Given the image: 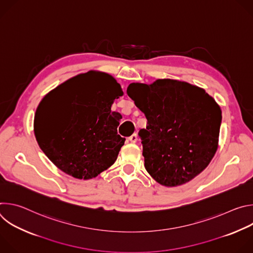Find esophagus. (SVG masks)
<instances>
[{"label":"esophagus","instance_id":"34e87169","mask_svg":"<svg viewBox=\"0 0 253 253\" xmlns=\"http://www.w3.org/2000/svg\"><path fill=\"white\" fill-rule=\"evenodd\" d=\"M128 139H129V141H130V142H132V143H136V142H137V140H138V136H137V134H133V135H131Z\"/></svg>","mask_w":253,"mask_h":253}]
</instances>
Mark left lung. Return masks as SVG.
Wrapping results in <instances>:
<instances>
[{"mask_svg": "<svg viewBox=\"0 0 253 253\" xmlns=\"http://www.w3.org/2000/svg\"><path fill=\"white\" fill-rule=\"evenodd\" d=\"M127 94L147 119L139 137L144 166L154 180L179 186L208 166L218 147L222 116L204 89L159 79L150 85L131 83Z\"/></svg>", "mask_w": 253, "mask_h": 253, "instance_id": "left-lung-1", "label": "left lung"}]
</instances>
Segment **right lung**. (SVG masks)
<instances>
[{"label":"right lung","mask_w":253,"mask_h":253,"mask_svg":"<svg viewBox=\"0 0 253 253\" xmlns=\"http://www.w3.org/2000/svg\"><path fill=\"white\" fill-rule=\"evenodd\" d=\"M121 86L109 74L89 71L62 83L40 102L34 119L36 139L63 172L91 179L117 159L125 138L117 133L121 115L112 112Z\"/></svg>","instance_id":"right-lung-1"}]
</instances>
